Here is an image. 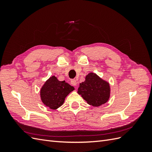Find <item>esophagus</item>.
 I'll return each instance as SVG.
<instances>
[{"label": "esophagus", "instance_id": "esophagus-1", "mask_svg": "<svg viewBox=\"0 0 152 152\" xmlns=\"http://www.w3.org/2000/svg\"><path fill=\"white\" fill-rule=\"evenodd\" d=\"M71 84L73 86H76L77 84V80L75 79H73L71 80Z\"/></svg>", "mask_w": 152, "mask_h": 152}]
</instances>
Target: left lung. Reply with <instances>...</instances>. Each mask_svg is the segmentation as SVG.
Masks as SVG:
<instances>
[{"label": "left lung", "instance_id": "8db88e82", "mask_svg": "<svg viewBox=\"0 0 152 152\" xmlns=\"http://www.w3.org/2000/svg\"><path fill=\"white\" fill-rule=\"evenodd\" d=\"M77 93L89 104L98 107L109 100L110 86L108 81L90 72L86 76L85 81L80 84Z\"/></svg>", "mask_w": 152, "mask_h": 152}]
</instances>
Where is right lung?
Returning a JSON list of instances; mask_svg holds the SVG:
<instances>
[{
	"label": "right lung",
	"instance_id": "1",
	"mask_svg": "<svg viewBox=\"0 0 152 152\" xmlns=\"http://www.w3.org/2000/svg\"><path fill=\"white\" fill-rule=\"evenodd\" d=\"M75 89L64 81H59L54 75L45 82L40 91L43 104L51 110H56L64 103L66 96Z\"/></svg>",
	"mask_w": 152,
	"mask_h": 152
}]
</instances>
